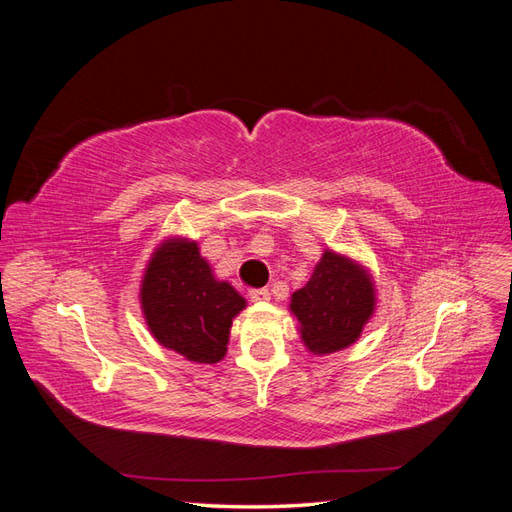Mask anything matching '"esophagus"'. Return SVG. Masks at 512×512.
I'll list each match as a JSON object with an SVG mask.
<instances>
[{
	"label": "esophagus",
	"instance_id": "esophagus-1",
	"mask_svg": "<svg viewBox=\"0 0 512 512\" xmlns=\"http://www.w3.org/2000/svg\"><path fill=\"white\" fill-rule=\"evenodd\" d=\"M271 299V294L267 288H256V290H250V301L254 303H265Z\"/></svg>",
	"mask_w": 512,
	"mask_h": 512
}]
</instances>
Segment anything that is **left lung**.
Masks as SVG:
<instances>
[{
    "instance_id": "obj_1",
    "label": "left lung",
    "mask_w": 512,
    "mask_h": 512,
    "mask_svg": "<svg viewBox=\"0 0 512 512\" xmlns=\"http://www.w3.org/2000/svg\"><path fill=\"white\" fill-rule=\"evenodd\" d=\"M374 309L376 288L369 271L333 250H324L309 282L290 297L305 348L320 356L352 346Z\"/></svg>"
}]
</instances>
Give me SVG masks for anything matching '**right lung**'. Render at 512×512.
<instances>
[{"instance_id": "right-lung-1", "label": "right lung", "mask_w": 512, "mask_h": 512, "mask_svg": "<svg viewBox=\"0 0 512 512\" xmlns=\"http://www.w3.org/2000/svg\"><path fill=\"white\" fill-rule=\"evenodd\" d=\"M245 299L228 282L215 280L198 243L168 239L153 256L143 275L141 309L151 335L194 363L224 359L232 318Z\"/></svg>"}]
</instances>
